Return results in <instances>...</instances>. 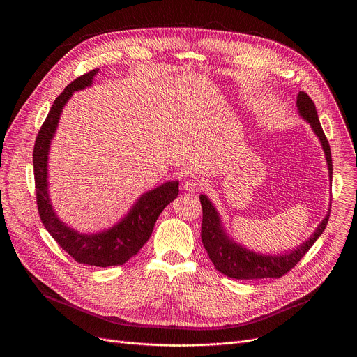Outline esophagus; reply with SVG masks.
<instances>
[{"instance_id": "1", "label": "esophagus", "mask_w": 357, "mask_h": 357, "mask_svg": "<svg viewBox=\"0 0 357 357\" xmlns=\"http://www.w3.org/2000/svg\"><path fill=\"white\" fill-rule=\"evenodd\" d=\"M183 188H185V190H188L190 193H196V192H200L206 188V182L200 176H190L189 179L185 181Z\"/></svg>"}]
</instances>
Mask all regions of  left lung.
<instances>
[{
	"label": "left lung",
	"instance_id": "left-lung-1",
	"mask_svg": "<svg viewBox=\"0 0 357 357\" xmlns=\"http://www.w3.org/2000/svg\"><path fill=\"white\" fill-rule=\"evenodd\" d=\"M296 107H298L299 116L310 123V126L312 127V131L321 141V145L325 152V158L328 162L329 179H332L331 146L322 130V126L319 123L314 101L307 93L299 91L296 96ZM199 199L202 203V212H203L202 231H200L202 243L205 245L208 256L215 264L216 270L236 280H259V278L282 277L291 268H294L296 263L305 256V254H307V251L324 233L329 220V213H328L325 219L319 223L314 234L307 241L295 247L291 251H287L285 254L273 256V254H260L256 251H251L243 247L241 244L236 243L233 238H230L223 229L218 211L215 209L208 196L200 195Z\"/></svg>",
	"mask_w": 357,
	"mask_h": 357
}]
</instances>
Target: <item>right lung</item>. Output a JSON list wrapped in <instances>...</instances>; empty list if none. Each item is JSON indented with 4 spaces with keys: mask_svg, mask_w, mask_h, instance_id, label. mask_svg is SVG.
<instances>
[{
    "mask_svg": "<svg viewBox=\"0 0 357 357\" xmlns=\"http://www.w3.org/2000/svg\"><path fill=\"white\" fill-rule=\"evenodd\" d=\"M97 73L98 69H93L77 77L56 97L38 132L32 161L38 211L45 229L77 263L96 267H110L127 263L148 241L158 216L178 196L179 182H165L164 185L141 195L126 218L113 227L100 233H79L56 216L47 193V154L50 141L55 135L61 113L68 100L75 91L89 87Z\"/></svg>",
    "mask_w": 357,
    "mask_h": 357,
    "instance_id": "add662e5",
    "label": "right lung"
}]
</instances>
